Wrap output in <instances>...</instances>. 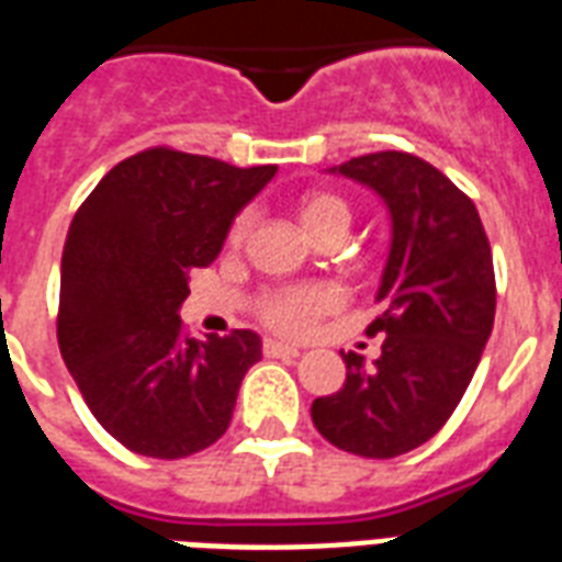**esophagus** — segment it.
<instances>
[{"label":"esophagus","instance_id":"esophagus-1","mask_svg":"<svg viewBox=\"0 0 562 562\" xmlns=\"http://www.w3.org/2000/svg\"><path fill=\"white\" fill-rule=\"evenodd\" d=\"M262 353L271 359H294V357H300V348H294V345H282V341H273V338H268V341L262 345Z\"/></svg>","mask_w":562,"mask_h":562}]
</instances>
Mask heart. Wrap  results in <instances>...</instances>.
I'll use <instances>...</instances> for the list:
<instances>
[{
    "label": "heart",
    "instance_id": "obj_1",
    "mask_svg": "<svg viewBox=\"0 0 562 562\" xmlns=\"http://www.w3.org/2000/svg\"><path fill=\"white\" fill-rule=\"evenodd\" d=\"M300 224L303 229L321 241L327 235H348L350 221H353V209L345 196L329 194V191H315V194H306L297 205ZM252 226V214L241 212L229 226V235L226 241L229 247H241L247 233ZM341 306V291L329 282H312V285H294V289H282L265 294V300L259 303V318L268 324V327L280 329L285 336H303L310 333L315 324H318L324 315L336 312Z\"/></svg>",
    "mask_w": 562,
    "mask_h": 562
}]
</instances>
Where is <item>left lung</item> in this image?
<instances>
[{"label":"left lung","mask_w":562,"mask_h":562,"mask_svg":"<svg viewBox=\"0 0 562 562\" xmlns=\"http://www.w3.org/2000/svg\"><path fill=\"white\" fill-rule=\"evenodd\" d=\"M383 196L392 250L368 336H385L374 366L341 353L348 376L312 404L336 448L389 460L434 439L465 395L495 321V268L469 196L409 153L385 149L329 167Z\"/></svg>","instance_id":"obj_1"}]
</instances>
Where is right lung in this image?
Segmentation results:
<instances>
[{"mask_svg":"<svg viewBox=\"0 0 562 562\" xmlns=\"http://www.w3.org/2000/svg\"><path fill=\"white\" fill-rule=\"evenodd\" d=\"M277 165L149 147L123 158L79 205L61 256L58 348L93 418L128 451L179 460L226 434L252 329L191 338L179 306L214 262L235 214Z\"/></svg>","mask_w":562,"mask_h":562,"instance_id":"right-lung-1","label":"right lung"}]
</instances>
